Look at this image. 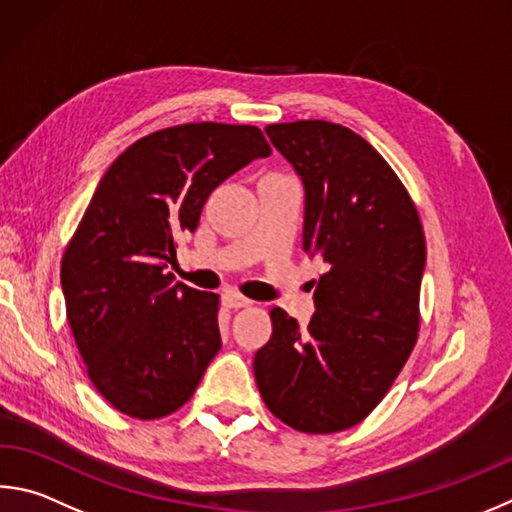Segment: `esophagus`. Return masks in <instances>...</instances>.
Listing matches in <instances>:
<instances>
[{
	"mask_svg": "<svg viewBox=\"0 0 512 512\" xmlns=\"http://www.w3.org/2000/svg\"><path fill=\"white\" fill-rule=\"evenodd\" d=\"M224 304L228 309H246V306H253V300H248V297L239 295L235 291H228L224 293Z\"/></svg>",
	"mask_w": 512,
	"mask_h": 512,
	"instance_id": "esophagus-1",
	"label": "esophagus"
}]
</instances>
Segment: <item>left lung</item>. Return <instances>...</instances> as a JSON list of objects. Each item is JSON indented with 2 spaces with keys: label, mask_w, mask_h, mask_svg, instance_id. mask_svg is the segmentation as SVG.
Instances as JSON below:
<instances>
[{
  "label": "left lung",
  "mask_w": 512,
  "mask_h": 512,
  "mask_svg": "<svg viewBox=\"0 0 512 512\" xmlns=\"http://www.w3.org/2000/svg\"><path fill=\"white\" fill-rule=\"evenodd\" d=\"M304 183V250L329 271L300 329L280 306L255 353V380L282 423L306 434L349 430L383 401L418 338L425 268L421 217L389 163L329 120L268 125Z\"/></svg>",
  "instance_id": "1"
}]
</instances>
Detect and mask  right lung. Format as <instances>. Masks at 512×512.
<instances>
[{
  "label": "right lung",
  "mask_w": 512,
  "mask_h": 512,
  "mask_svg": "<svg viewBox=\"0 0 512 512\" xmlns=\"http://www.w3.org/2000/svg\"><path fill=\"white\" fill-rule=\"evenodd\" d=\"M268 154L259 127L185 123L129 145L100 179L60 280L89 380L118 412L141 421L176 412L217 356L219 295L165 268L210 192Z\"/></svg>",
  "instance_id": "add662e5"
}]
</instances>
